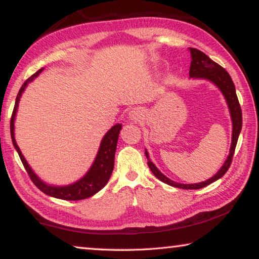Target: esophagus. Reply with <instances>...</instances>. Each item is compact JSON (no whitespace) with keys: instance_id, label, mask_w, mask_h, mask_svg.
Masks as SVG:
<instances>
[{"instance_id":"1","label":"esophagus","mask_w":259,"mask_h":259,"mask_svg":"<svg viewBox=\"0 0 259 259\" xmlns=\"http://www.w3.org/2000/svg\"><path fill=\"white\" fill-rule=\"evenodd\" d=\"M143 116H144V112L143 109L140 108H134L133 111L129 113V119L134 122H137L140 119H143Z\"/></svg>"}]
</instances>
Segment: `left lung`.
Here are the masks:
<instances>
[{"label":"left lung","mask_w":259,"mask_h":259,"mask_svg":"<svg viewBox=\"0 0 259 259\" xmlns=\"http://www.w3.org/2000/svg\"><path fill=\"white\" fill-rule=\"evenodd\" d=\"M190 51H191V57H192L190 76L194 78H204V80L212 82L213 84L222 91V94L224 95L227 106L230 108L232 124H233L230 154L227 156L225 163L223 164L222 168L219 169V171L214 175L213 177L209 178L208 181L198 183V184H179L171 181V179H169L168 177L164 176V175L156 168L155 164L150 160V156H148V153L146 150H145V155L147 157V164L150 166L151 171L157 179H160L161 182L168 184L170 186L183 188V190H199V188L205 187L207 185H209V184L216 182L219 178H222L226 174L227 170H229L230 165L232 163V159H233V154L235 151L236 143H238L239 135L241 133V128H242V112H241L238 96H236V93H235L234 83L232 81L230 74L226 72V69L223 68L221 65H218L217 63H214L213 60L210 59L209 57L205 54H203L202 51L194 49V48H190Z\"/></svg>","instance_id":"1"}]
</instances>
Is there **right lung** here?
Segmentation results:
<instances>
[{"label":"right lung","mask_w":259,"mask_h":259,"mask_svg":"<svg viewBox=\"0 0 259 259\" xmlns=\"http://www.w3.org/2000/svg\"><path fill=\"white\" fill-rule=\"evenodd\" d=\"M43 71V68L38 69V71L33 74L32 76L28 77L27 80L24 82V84L21 85L18 95H17L14 112H12L11 121H10V133H11V138L12 143H14V146L16 151L18 152L19 157L23 164L25 166L26 171H27L29 178L32 179L34 185L36 186L38 190L46 193L47 195H50L52 198L61 199V200H68V201H75V200H83L87 198H90V196L95 195L96 193L99 192L102 188L106 185L107 182L109 181V177L113 172L114 168V157H115V151H116V144L117 139H119V134L122 128V124L117 123L109 129L106 135L104 136L102 139V143H100L99 150L97 153V156L94 161L93 165L89 169L84 176H83L80 181L71 184V185L66 186H54V185H48L45 182H42L40 178H38L36 175L30 168L27 161L25 160L24 155L21 154V151L19 146L17 145L16 139H15V119H16V113L17 109H18V104L21 95H23L24 90L29 82H32L35 77L40 75V73Z\"/></svg>","instance_id":"add662e5"}]
</instances>
